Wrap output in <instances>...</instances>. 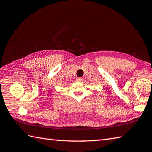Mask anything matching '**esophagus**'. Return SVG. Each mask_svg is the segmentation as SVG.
Instances as JSON below:
<instances>
[{
  "instance_id": "1",
  "label": "esophagus",
  "mask_w": 152,
  "mask_h": 152,
  "mask_svg": "<svg viewBox=\"0 0 152 152\" xmlns=\"http://www.w3.org/2000/svg\"><path fill=\"white\" fill-rule=\"evenodd\" d=\"M82 80H83V79H82V78H78L76 79V81H78V82H81V81H82Z\"/></svg>"
}]
</instances>
